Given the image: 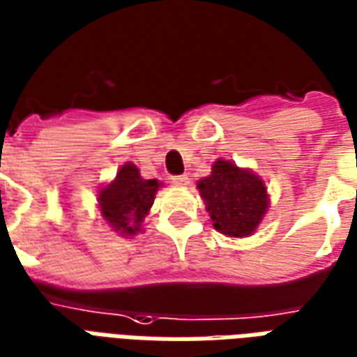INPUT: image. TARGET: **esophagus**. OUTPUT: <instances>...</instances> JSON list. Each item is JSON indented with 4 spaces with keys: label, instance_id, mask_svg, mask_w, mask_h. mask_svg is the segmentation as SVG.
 <instances>
[{
    "label": "esophagus",
    "instance_id": "1",
    "mask_svg": "<svg viewBox=\"0 0 357 357\" xmlns=\"http://www.w3.org/2000/svg\"><path fill=\"white\" fill-rule=\"evenodd\" d=\"M171 182H173V184H176V186H188L190 178H188V175H176L171 178Z\"/></svg>",
    "mask_w": 357,
    "mask_h": 357
}]
</instances>
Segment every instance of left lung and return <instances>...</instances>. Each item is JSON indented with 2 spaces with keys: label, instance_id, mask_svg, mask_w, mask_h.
Here are the masks:
<instances>
[{
  "label": "left lung",
  "instance_id": "obj_1",
  "mask_svg": "<svg viewBox=\"0 0 357 357\" xmlns=\"http://www.w3.org/2000/svg\"><path fill=\"white\" fill-rule=\"evenodd\" d=\"M197 190L204 197L213 226L225 236H251L266 213L264 182L232 161H215L211 175L199 181Z\"/></svg>",
  "mask_w": 357,
  "mask_h": 357
}]
</instances>
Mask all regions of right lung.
Returning a JSON list of instances; mask_svg holds the SVG:
<instances>
[{"instance_id":"1","label":"right lung","mask_w":357,"mask_h":357,"mask_svg":"<svg viewBox=\"0 0 357 357\" xmlns=\"http://www.w3.org/2000/svg\"><path fill=\"white\" fill-rule=\"evenodd\" d=\"M158 188L160 182L142 178L139 169L127 163L118 171L116 181L100 190V213L112 228L125 236H132L140 230Z\"/></svg>"}]
</instances>
